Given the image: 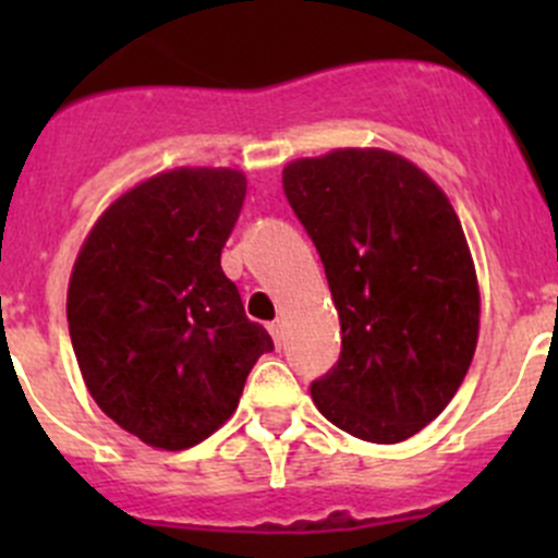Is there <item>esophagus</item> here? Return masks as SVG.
Listing matches in <instances>:
<instances>
[{"instance_id": "esophagus-1", "label": "esophagus", "mask_w": 558, "mask_h": 558, "mask_svg": "<svg viewBox=\"0 0 558 558\" xmlns=\"http://www.w3.org/2000/svg\"><path fill=\"white\" fill-rule=\"evenodd\" d=\"M269 329V335H272V340H275V345H283V324H280V320H272V324L267 326Z\"/></svg>"}]
</instances>
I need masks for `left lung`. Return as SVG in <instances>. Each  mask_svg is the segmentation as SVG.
<instances>
[{"mask_svg":"<svg viewBox=\"0 0 558 558\" xmlns=\"http://www.w3.org/2000/svg\"><path fill=\"white\" fill-rule=\"evenodd\" d=\"M283 191L340 315V362L311 386L315 408L359 440H408L459 391L481 331L475 262L451 199L384 148L291 161Z\"/></svg>","mask_w":558,"mask_h":558,"instance_id":"8db88e82","label":"left lung"}]
</instances>
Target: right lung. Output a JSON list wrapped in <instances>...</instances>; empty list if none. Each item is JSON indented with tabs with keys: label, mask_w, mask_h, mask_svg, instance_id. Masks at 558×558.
<instances>
[{
	"label": "right lung",
	"mask_w": 558,
	"mask_h": 558,
	"mask_svg": "<svg viewBox=\"0 0 558 558\" xmlns=\"http://www.w3.org/2000/svg\"><path fill=\"white\" fill-rule=\"evenodd\" d=\"M245 185L232 167L154 174L107 205L72 267L66 320L88 393L159 451L221 429L272 351L221 269Z\"/></svg>",
	"instance_id": "add662e5"
}]
</instances>
